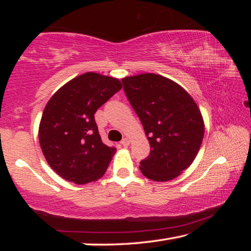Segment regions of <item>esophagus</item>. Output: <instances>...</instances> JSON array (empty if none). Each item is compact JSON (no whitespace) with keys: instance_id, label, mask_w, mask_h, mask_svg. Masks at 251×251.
<instances>
[{"instance_id":"1","label":"esophagus","mask_w":251,"mask_h":251,"mask_svg":"<svg viewBox=\"0 0 251 251\" xmlns=\"http://www.w3.org/2000/svg\"><path fill=\"white\" fill-rule=\"evenodd\" d=\"M121 144H122V145L123 146H124V147H128L129 146V144H130V141H129V139L128 138H123V141L121 142Z\"/></svg>"}]
</instances>
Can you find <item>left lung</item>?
Instances as JSON below:
<instances>
[{
    "instance_id": "obj_1",
    "label": "left lung",
    "mask_w": 251,
    "mask_h": 251,
    "mask_svg": "<svg viewBox=\"0 0 251 251\" xmlns=\"http://www.w3.org/2000/svg\"><path fill=\"white\" fill-rule=\"evenodd\" d=\"M122 82L151 145L150 156L141 161L142 174L154 181L178 177L201 146L205 124L196 101L179 84L158 74L126 76Z\"/></svg>"
}]
</instances>
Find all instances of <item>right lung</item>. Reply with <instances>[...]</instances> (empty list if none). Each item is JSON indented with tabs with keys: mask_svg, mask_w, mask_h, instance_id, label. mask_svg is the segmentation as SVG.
I'll list each match as a JSON object with an SVG mask.
<instances>
[{
	"mask_svg": "<svg viewBox=\"0 0 251 251\" xmlns=\"http://www.w3.org/2000/svg\"><path fill=\"white\" fill-rule=\"evenodd\" d=\"M122 87L118 78L88 72L50 97L42 114L39 139L57 175L77 185L103 177L116 148L101 142L94 114Z\"/></svg>",
	"mask_w": 251,
	"mask_h": 251,
	"instance_id": "obj_1",
	"label": "right lung"
}]
</instances>
